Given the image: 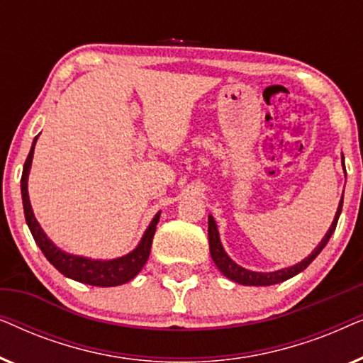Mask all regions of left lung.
Masks as SVG:
<instances>
[{
	"label": "left lung",
	"instance_id": "1",
	"mask_svg": "<svg viewBox=\"0 0 363 363\" xmlns=\"http://www.w3.org/2000/svg\"><path fill=\"white\" fill-rule=\"evenodd\" d=\"M342 160H344V155H342ZM342 167H344V172H345L344 162H342ZM342 203H344V195H342L339 206H337L334 221H332L330 228L327 230L325 236L322 238L319 245H317V247H314V251H312L309 256L304 257V259L299 262H296L294 266L282 267V269L271 271V272L250 271V269H246V267L236 264V262L233 261L230 256H228V252L225 251V247H223V245H221L220 231H218V225H216L215 218H213L211 215H208V241H210L211 259L215 261L216 267L223 272V276H226L228 279L235 281V282H238V284H242V286H272V284H277V282L291 279V277H294L296 274H299V272L304 271L306 267L320 255V251L324 250L327 242H329L330 236L334 235L337 221H339V216L342 213Z\"/></svg>",
	"mask_w": 363,
	"mask_h": 363
}]
</instances>
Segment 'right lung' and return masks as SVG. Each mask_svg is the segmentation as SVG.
Instances as JSON below:
<instances>
[{"label": "right lung", "mask_w": 363, "mask_h": 363, "mask_svg": "<svg viewBox=\"0 0 363 363\" xmlns=\"http://www.w3.org/2000/svg\"><path fill=\"white\" fill-rule=\"evenodd\" d=\"M39 137V135H38ZM38 137H34L31 150L24 162L23 167V177H21V196H23V208H24V218L29 226V231L39 246V250L43 251V255L46 256V259L56 267V269L64 274L69 279H74L77 282H84L89 286H99V287H112V286H122L125 282L132 281L138 272L142 271V267L145 266V262L150 256V247L153 241V235H155L158 220H160V213L158 211L150 225L143 233L142 240L138 241V245L133 247L130 252L123 255L121 257H113V259H92L87 256H79L71 255V252L61 250L54 242L49 240L46 233L39 225L36 216L33 213L31 201H29V193H28V178L29 172H31V163L34 155V147H36Z\"/></svg>", "instance_id": "1"}]
</instances>
